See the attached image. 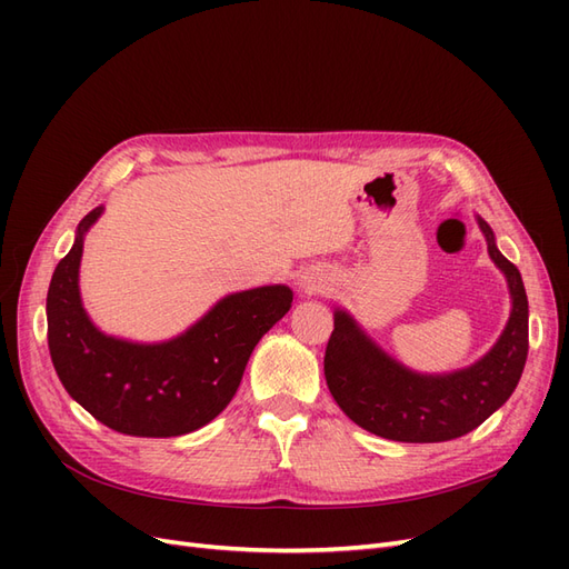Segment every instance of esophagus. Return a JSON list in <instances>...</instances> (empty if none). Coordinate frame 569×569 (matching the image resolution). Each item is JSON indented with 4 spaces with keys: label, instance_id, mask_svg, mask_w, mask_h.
<instances>
[{
    "label": "esophagus",
    "instance_id": "esophagus-1",
    "mask_svg": "<svg viewBox=\"0 0 569 569\" xmlns=\"http://www.w3.org/2000/svg\"><path fill=\"white\" fill-rule=\"evenodd\" d=\"M327 287V278L318 270H306L299 274V289L306 291V295H316V291H322Z\"/></svg>",
    "mask_w": 569,
    "mask_h": 569
}]
</instances>
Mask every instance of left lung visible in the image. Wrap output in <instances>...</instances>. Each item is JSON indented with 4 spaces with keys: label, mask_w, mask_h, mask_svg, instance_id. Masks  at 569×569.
I'll list each match as a JSON object with an SVG mask.
<instances>
[{
    "label": "left lung",
    "mask_w": 569,
    "mask_h": 569,
    "mask_svg": "<svg viewBox=\"0 0 569 569\" xmlns=\"http://www.w3.org/2000/svg\"><path fill=\"white\" fill-rule=\"evenodd\" d=\"M496 268L506 274L510 318L493 347L453 372H416L389 356L356 318L335 308L325 351V380L339 408L368 432L391 441L435 443L472 432L518 387L529 351V303L520 270L498 251L493 230L477 216Z\"/></svg>",
    "instance_id": "1"
}]
</instances>
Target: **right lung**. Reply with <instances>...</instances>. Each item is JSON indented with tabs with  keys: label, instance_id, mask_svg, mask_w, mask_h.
<instances>
[{
	"label": "right lung",
	"instance_id": "add662e5",
	"mask_svg": "<svg viewBox=\"0 0 569 569\" xmlns=\"http://www.w3.org/2000/svg\"><path fill=\"white\" fill-rule=\"evenodd\" d=\"M101 213L104 206H97L78 222L71 251L51 274V363L71 399L120 435L161 439L194 432L232 401L253 347L284 318L295 291L287 284L234 291L166 341H130L101 332L80 297L84 234Z\"/></svg>",
	"mask_w": 569,
	"mask_h": 569
}]
</instances>
